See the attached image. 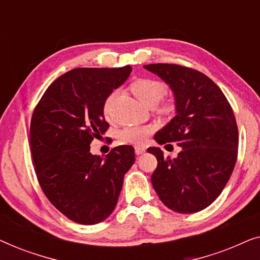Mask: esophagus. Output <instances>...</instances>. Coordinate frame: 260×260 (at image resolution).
Instances as JSON below:
<instances>
[{
  "label": "esophagus",
  "instance_id": "34e87169",
  "mask_svg": "<svg viewBox=\"0 0 260 260\" xmlns=\"http://www.w3.org/2000/svg\"><path fill=\"white\" fill-rule=\"evenodd\" d=\"M135 152H136V155H142L145 152V149L143 147H135Z\"/></svg>",
  "mask_w": 260,
  "mask_h": 260
}]
</instances>
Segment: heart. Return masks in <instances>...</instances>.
<instances>
[{
	"instance_id": "1",
	"label": "heart",
	"mask_w": 260,
	"mask_h": 260,
	"mask_svg": "<svg viewBox=\"0 0 260 260\" xmlns=\"http://www.w3.org/2000/svg\"><path fill=\"white\" fill-rule=\"evenodd\" d=\"M131 91L136 95L138 101L148 108H154L161 101L166 92V87L161 81L149 78H141L135 80L131 85ZM115 98V93H111L106 98L104 103V113L106 116L110 113L111 104ZM174 110V103L167 102L159 108L161 113H170ZM152 133L151 126H129L120 130L118 134L119 140L124 143L142 144L144 143L147 137Z\"/></svg>"
}]
</instances>
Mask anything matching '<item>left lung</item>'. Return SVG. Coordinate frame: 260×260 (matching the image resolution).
Masks as SVG:
<instances>
[{
    "label": "left lung",
    "instance_id": "1",
    "mask_svg": "<svg viewBox=\"0 0 260 260\" xmlns=\"http://www.w3.org/2000/svg\"><path fill=\"white\" fill-rule=\"evenodd\" d=\"M144 69L168 85L175 116L154 136L158 144L177 143V157H165L159 148L148 152L157 158L151 183L159 200L174 212L189 214L208 207L221 194L236 166L238 127L225 94L197 70L173 63Z\"/></svg>",
    "mask_w": 260,
    "mask_h": 260
}]
</instances>
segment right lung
<instances>
[{
    "label": "right lung",
    "mask_w": 260,
    "mask_h": 260,
    "mask_svg": "<svg viewBox=\"0 0 260 260\" xmlns=\"http://www.w3.org/2000/svg\"><path fill=\"white\" fill-rule=\"evenodd\" d=\"M118 69H76L49 85L30 120V151L38 181L52 205L81 225L102 222L115 209L123 180L135 162L131 145L92 155L105 134L104 103L131 73Z\"/></svg>",
    "instance_id": "obj_1"
}]
</instances>
